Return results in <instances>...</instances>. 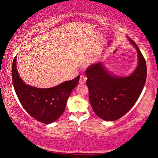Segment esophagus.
Segmentation results:
<instances>
[{"mask_svg": "<svg viewBox=\"0 0 158 158\" xmlns=\"http://www.w3.org/2000/svg\"><path fill=\"white\" fill-rule=\"evenodd\" d=\"M87 80V77H85L84 74H81V76H80V79H79V83L81 84H84L85 83Z\"/></svg>", "mask_w": 158, "mask_h": 158, "instance_id": "obj_1", "label": "esophagus"}]
</instances>
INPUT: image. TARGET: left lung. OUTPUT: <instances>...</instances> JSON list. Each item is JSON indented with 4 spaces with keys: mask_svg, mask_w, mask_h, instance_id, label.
I'll return each instance as SVG.
<instances>
[{
    "mask_svg": "<svg viewBox=\"0 0 158 158\" xmlns=\"http://www.w3.org/2000/svg\"><path fill=\"white\" fill-rule=\"evenodd\" d=\"M137 50V68L129 77H116L104 68L102 63L90 65L85 70L86 85L93 110L107 121L119 119L127 114L139 98L146 83L147 69L145 58L132 40Z\"/></svg>",
    "mask_w": 158,
    "mask_h": 158,
    "instance_id": "obj_1",
    "label": "left lung"
}]
</instances>
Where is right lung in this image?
I'll return each instance as SVG.
<instances>
[{
	"instance_id": "obj_1",
	"label": "right lung",
	"mask_w": 158,
	"mask_h": 158,
	"mask_svg": "<svg viewBox=\"0 0 158 158\" xmlns=\"http://www.w3.org/2000/svg\"><path fill=\"white\" fill-rule=\"evenodd\" d=\"M15 56L12 66V78L14 89L20 103L26 112L37 121L52 123L65 111L67 101L77 86L79 75L50 89H37L26 84L17 73Z\"/></svg>"
}]
</instances>
